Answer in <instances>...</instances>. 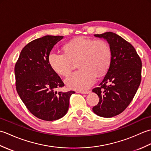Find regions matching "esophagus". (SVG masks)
Listing matches in <instances>:
<instances>
[{
	"mask_svg": "<svg viewBox=\"0 0 151 151\" xmlns=\"http://www.w3.org/2000/svg\"><path fill=\"white\" fill-rule=\"evenodd\" d=\"M79 93H81L82 94H88L90 93L91 91H80Z\"/></svg>",
	"mask_w": 151,
	"mask_h": 151,
	"instance_id": "1",
	"label": "esophagus"
}]
</instances>
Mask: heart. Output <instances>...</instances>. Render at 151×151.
Here are the masks:
<instances>
[{
	"label": "heart",
	"instance_id": "obj_1",
	"mask_svg": "<svg viewBox=\"0 0 151 151\" xmlns=\"http://www.w3.org/2000/svg\"><path fill=\"white\" fill-rule=\"evenodd\" d=\"M63 50L65 53L50 52L49 62L54 71L66 77L71 72L73 62L78 61L80 70L65 81L71 89L86 90L94 84L97 75H103L110 66L111 49L104 40L78 37L65 45Z\"/></svg>",
	"mask_w": 151,
	"mask_h": 151
}]
</instances>
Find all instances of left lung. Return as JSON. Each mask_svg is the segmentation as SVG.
<instances>
[{
  "label": "left lung",
  "instance_id": "obj_1",
  "mask_svg": "<svg viewBox=\"0 0 151 151\" xmlns=\"http://www.w3.org/2000/svg\"><path fill=\"white\" fill-rule=\"evenodd\" d=\"M94 36L107 41L111 61L100 87L92 90L99 98L93 111L100 117H112L123 112L136 95L142 79V60L132 45L119 35L107 32Z\"/></svg>",
  "mask_w": 151,
  "mask_h": 151
}]
</instances>
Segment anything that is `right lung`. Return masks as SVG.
Returning <instances> with one entry per match:
<instances>
[{"label": "right lung", "mask_w": 151, "mask_h": 151, "mask_svg": "<svg viewBox=\"0 0 151 151\" xmlns=\"http://www.w3.org/2000/svg\"><path fill=\"white\" fill-rule=\"evenodd\" d=\"M60 36H45L25 46L15 66V85L22 101L34 116L44 121L59 119L69 110L75 91H56L63 82L49 62V56Z\"/></svg>", "instance_id": "add662e5"}]
</instances>
